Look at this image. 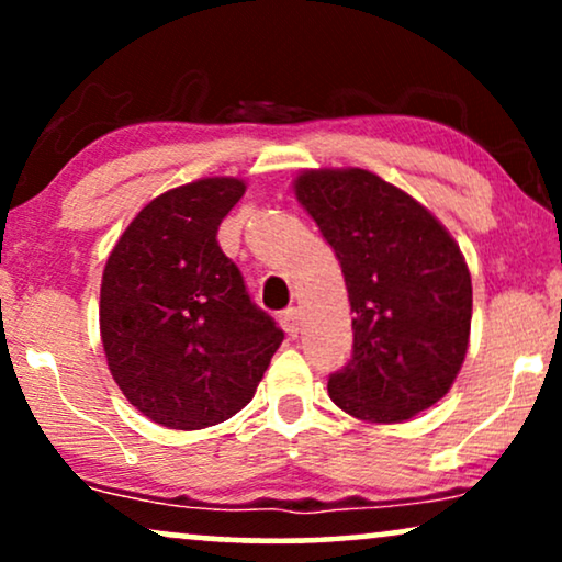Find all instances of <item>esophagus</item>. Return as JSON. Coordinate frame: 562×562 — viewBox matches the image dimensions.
<instances>
[{"instance_id":"esophagus-1","label":"esophagus","mask_w":562,"mask_h":562,"mask_svg":"<svg viewBox=\"0 0 562 562\" xmlns=\"http://www.w3.org/2000/svg\"><path fill=\"white\" fill-rule=\"evenodd\" d=\"M279 319H281V327L286 329L289 337H296L299 329H302V322H299V310H296V306H291V310L283 312Z\"/></svg>"}]
</instances>
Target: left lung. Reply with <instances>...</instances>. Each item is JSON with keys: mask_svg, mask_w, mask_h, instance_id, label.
Listing matches in <instances>:
<instances>
[{"mask_svg": "<svg viewBox=\"0 0 562 562\" xmlns=\"http://www.w3.org/2000/svg\"><path fill=\"white\" fill-rule=\"evenodd\" d=\"M340 260L352 356L329 398L366 422H404L448 394L465 360L473 286L448 229L394 183L363 168L304 171L294 183Z\"/></svg>", "mask_w": 562, "mask_h": 562, "instance_id": "obj_1", "label": "left lung"}]
</instances>
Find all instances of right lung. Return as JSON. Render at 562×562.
<instances>
[{
  "instance_id": "obj_1",
  "label": "right lung",
  "mask_w": 562,
  "mask_h": 562,
  "mask_svg": "<svg viewBox=\"0 0 562 562\" xmlns=\"http://www.w3.org/2000/svg\"><path fill=\"white\" fill-rule=\"evenodd\" d=\"M240 179H202L145 204L114 245L99 294L112 379L145 417L204 429L243 409L283 340L217 243Z\"/></svg>"
}]
</instances>
